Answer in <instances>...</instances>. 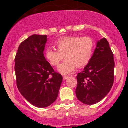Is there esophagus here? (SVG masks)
<instances>
[{
	"label": "esophagus",
	"instance_id": "esophagus-1",
	"mask_svg": "<svg viewBox=\"0 0 128 128\" xmlns=\"http://www.w3.org/2000/svg\"><path fill=\"white\" fill-rule=\"evenodd\" d=\"M68 78V76H64V77H63V80H66V79H67Z\"/></svg>",
	"mask_w": 128,
	"mask_h": 128
}]
</instances>
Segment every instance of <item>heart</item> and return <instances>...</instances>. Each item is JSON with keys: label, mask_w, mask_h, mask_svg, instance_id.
Returning <instances> with one entry per match:
<instances>
[{"label": "heart", "mask_w": 128, "mask_h": 128, "mask_svg": "<svg viewBox=\"0 0 128 128\" xmlns=\"http://www.w3.org/2000/svg\"><path fill=\"white\" fill-rule=\"evenodd\" d=\"M56 49L48 48L45 57L51 65L57 66L64 58L65 61L58 67V72L63 75L74 72L76 67H84L90 62L94 50V42L91 37L68 36L58 40Z\"/></svg>", "instance_id": "obj_1"}]
</instances>
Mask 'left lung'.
Here are the masks:
<instances>
[{
    "label": "left lung",
    "mask_w": 128,
    "mask_h": 128,
    "mask_svg": "<svg viewBox=\"0 0 128 128\" xmlns=\"http://www.w3.org/2000/svg\"><path fill=\"white\" fill-rule=\"evenodd\" d=\"M113 56L106 38L97 42L92 59L76 77V95L83 104H96L110 92L114 83L115 64Z\"/></svg>",
    "instance_id": "obj_1"
}]
</instances>
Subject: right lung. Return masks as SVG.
Segmentation results:
<instances>
[{
    "label": "right lung",
    "mask_w": 128,
    "mask_h": 128,
    "mask_svg": "<svg viewBox=\"0 0 128 128\" xmlns=\"http://www.w3.org/2000/svg\"><path fill=\"white\" fill-rule=\"evenodd\" d=\"M48 36L32 35L19 46L15 71L19 92L38 108L50 106L56 100L62 81L46 60L44 50Z\"/></svg>",
    "instance_id": "add662e5"
}]
</instances>
